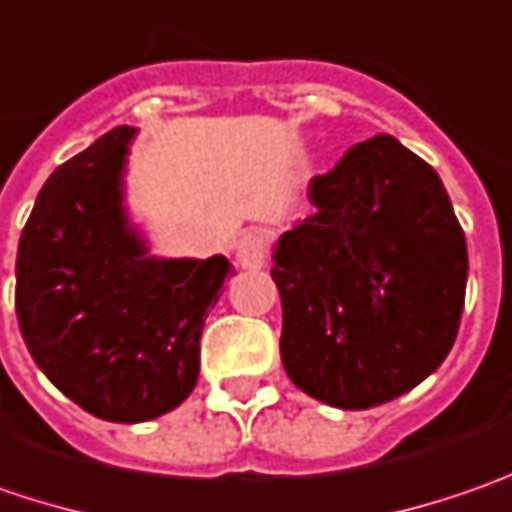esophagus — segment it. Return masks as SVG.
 <instances>
[{"label": "esophagus", "mask_w": 512, "mask_h": 512, "mask_svg": "<svg viewBox=\"0 0 512 512\" xmlns=\"http://www.w3.org/2000/svg\"><path fill=\"white\" fill-rule=\"evenodd\" d=\"M269 257V240L263 232H246L237 240V263L243 269H260Z\"/></svg>", "instance_id": "obj_1"}]
</instances>
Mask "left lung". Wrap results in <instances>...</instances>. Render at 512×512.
<instances>
[{
  "label": "left lung",
  "instance_id": "8db88e82",
  "mask_svg": "<svg viewBox=\"0 0 512 512\" xmlns=\"http://www.w3.org/2000/svg\"><path fill=\"white\" fill-rule=\"evenodd\" d=\"M318 212L286 232L272 280L292 384L341 410L410 392L453 349L467 243L433 166L378 134L312 180Z\"/></svg>",
  "mask_w": 512,
  "mask_h": 512
}]
</instances>
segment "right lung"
Instances as JSON below:
<instances>
[{
  "mask_svg": "<svg viewBox=\"0 0 512 512\" xmlns=\"http://www.w3.org/2000/svg\"><path fill=\"white\" fill-rule=\"evenodd\" d=\"M120 125L56 168L16 252L22 338L85 412L137 424L174 410L200 375V332L232 263L145 257L120 200Z\"/></svg>",
  "mask_w": 512,
  "mask_h": 512,
  "instance_id": "right-lung-1",
  "label": "right lung"
}]
</instances>
